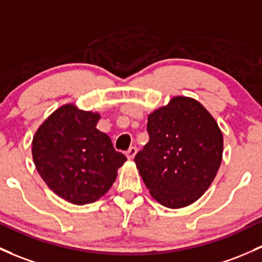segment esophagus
Wrapping results in <instances>:
<instances>
[{
	"label": "esophagus",
	"mask_w": 262,
	"mask_h": 262,
	"mask_svg": "<svg viewBox=\"0 0 262 262\" xmlns=\"http://www.w3.org/2000/svg\"><path fill=\"white\" fill-rule=\"evenodd\" d=\"M136 154H137L136 146H130V148H129L128 150L125 151V155H126V158H128V159H133L134 155H136Z\"/></svg>",
	"instance_id": "obj_1"
}]
</instances>
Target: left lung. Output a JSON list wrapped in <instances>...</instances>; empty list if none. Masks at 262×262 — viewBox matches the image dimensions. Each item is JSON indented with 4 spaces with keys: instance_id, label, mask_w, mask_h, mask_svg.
Here are the masks:
<instances>
[{
    "instance_id": "8db88e82",
    "label": "left lung",
    "mask_w": 262,
    "mask_h": 262,
    "mask_svg": "<svg viewBox=\"0 0 262 262\" xmlns=\"http://www.w3.org/2000/svg\"><path fill=\"white\" fill-rule=\"evenodd\" d=\"M149 142L134 158L155 200L179 209L196 201L216 177L223 159V134L199 102L174 97L148 116Z\"/></svg>"
}]
</instances>
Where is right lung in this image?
I'll use <instances>...</instances> for the list:
<instances>
[{"label":"right lung","instance_id":"add662e5","mask_svg":"<svg viewBox=\"0 0 262 262\" xmlns=\"http://www.w3.org/2000/svg\"><path fill=\"white\" fill-rule=\"evenodd\" d=\"M98 113L62 105L32 140L37 171L58 196L76 205L94 203L113 185L126 158L96 128Z\"/></svg>","mask_w":262,"mask_h":262}]
</instances>
